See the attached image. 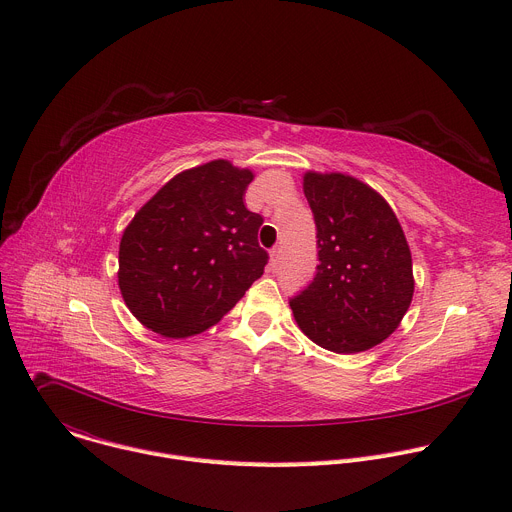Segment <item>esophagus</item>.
<instances>
[{
    "label": "esophagus",
    "instance_id": "esophagus-1",
    "mask_svg": "<svg viewBox=\"0 0 512 512\" xmlns=\"http://www.w3.org/2000/svg\"><path fill=\"white\" fill-rule=\"evenodd\" d=\"M279 261H281V249H279V247H273V249H271V265L277 267Z\"/></svg>",
    "mask_w": 512,
    "mask_h": 512
}]
</instances>
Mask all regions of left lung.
I'll use <instances>...</instances> for the list:
<instances>
[{"label":"left lung","mask_w":512,"mask_h":512,"mask_svg":"<svg viewBox=\"0 0 512 512\" xmlns=\"http://www.w3.org/2000/svg\"><path fill=\"white\" fill-rule=\"evenodd\" d=\"M314 214V279L289 298L302 332L336 354L377 346L399 326L413 298L411 253L391 206L344 174L308 172Z\"/></svg>","instance_id":"8db88e82"}]
</instances>
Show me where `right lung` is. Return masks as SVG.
Wrapping results in <instances>:
<instances>
[{
    "instance_id": "1",
    "label": "right lung",
    "mask_w": 512,
    "mask_h": 512,
    "mask_svg": "<svg viewBox=\"0 0 512 512\" xmlns=\"http://www.w3.org/2000/svg\"><path fill=\"white\" fill-rule=\"evenodd\" d=\"M253 180L225 160L172 178L125 229L119 289L131 314L158 334L184 338L216 324L263 275V216L243 196Z\"/></svg>"
}]
</instances>
